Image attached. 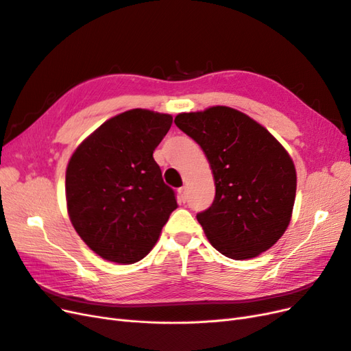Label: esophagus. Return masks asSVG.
<instances>
[{"mask_svg":"<svg viewBox=\"0 0 351 351\" xmlns=\"http://www.w3.org/2000/svg\"><path fill=\"white\" fill-rule=\"evenodd\" d=\"M178 193H180V197H182V200L186 202V200H187V186L180 187V189H178Z\"/></svg>","mask_w":351,"mask_h":351,"instance_id":"obj_1","label":"esophagus"}]
</instances>
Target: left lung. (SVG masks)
Listing matches in <instances>:
<instances>
[{
    "instance_id": "1",
    "label": "left lung",
    "mask_w": 351,
    "mask_h": 351,
    "mask_svg": "<svg viewBox=\"0 0 351 351\" xmlns=\"http://www.w3.org/2000/svg\"><path fill=\"white\" fill-rule=\"evenodd\" d=\"M176 125L202 147L215 180L210 208L196 215L209 243L227 258H256L290 224L297 176L291 156L249 115L217 107L182 112Z\"/></svg>"
}]
</instances>
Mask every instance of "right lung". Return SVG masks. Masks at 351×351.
<instances>
[{"label":"right lung","mask_w":351,"mask_h":351,"mask_svg":"<svg viewBox=\"0 0 351 351\" xmlns=\"http://www.w3.org/2000/svg\"><path fill=\"white\" fill-rule=\"evenodd\" d=\"M173 117L134 108L112 117L73 152L66 171L71 224L105 261L129 265L152 250L177 208L154 151Z\"/></svg>","instance_id":"right-lung-1"}]
</instances>
